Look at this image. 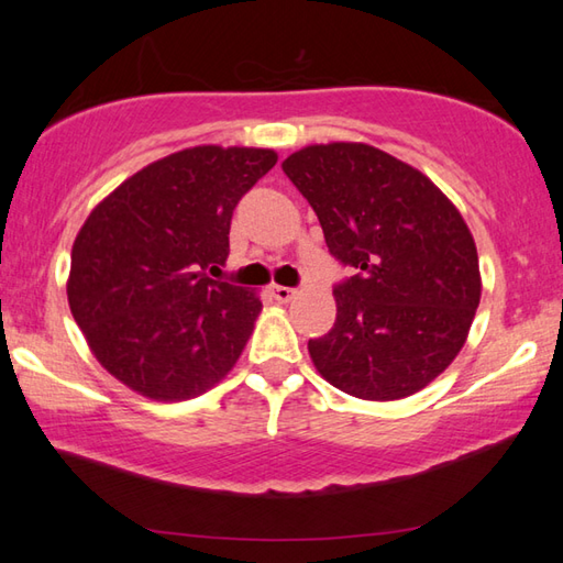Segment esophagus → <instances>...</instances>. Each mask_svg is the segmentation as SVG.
Listing matches in <instances>:
<instances>
[{
  "instance_id": "esophagus-1",
  "label": "esophagus",
  "mask_w": 563,
  "mask_h": 563,
  "mask_svg": "<svg viewBox=\"0 0 563 563\" xmlns=\"http://www.w3.org/2000/svg\"><path fill=\"white\" fill-rule=\"evenodd\" d=\"M271 295H273L278 302H290L292 297H295V290H292V288H285V285H273Z\"/></svg>"
}]
</instances>
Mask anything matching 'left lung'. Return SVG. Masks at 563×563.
Segmentation results:
<instances>
[{"label":"left lung","instance_id":"left-lung-1","mask_svg":"<svg viewBox=\"0 0 563 563\" xmlns=\"http://www.w3.org/2000/svg\"><path fill=\"white\" fill-rule=\"evenodd\" d=\"M314 208L331 256L336 321L309 355L329 385L367 401L411 397L445 369L479 307V256L450 198L363 142L309 145L283 162Z\"/></svg>","mask_w":563,"mask_h":563}]
</instances>
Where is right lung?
Instances as JSON below:
<instances>
[{"mask_svg": "<svg viewBox=\"0 0 563 563\" xmlns=\"http://www.w3.org/2000/svg\"><path fill=\"white\" fill-rule=\"evenodd\" d=\"M278 154L200 145L152 162L91 210L71 246L67 300L91 353L154 401L194 399L230 373L261 314L212 280L236 202Z\"/></svg>", "mask_w": 563, "mask_h": 563, "instance_id": "1", "label": "right lung"}]
</instances>
